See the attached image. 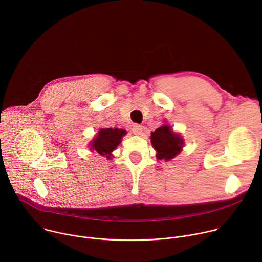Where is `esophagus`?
Returning <instances> with one entry per match:
<instances>
[{"label":"esophagus","mask_w":262,"mask_h":262,"mask_svg":"<svg viewBox=\"0 0 262 262\" xmlns=\"http://www.w3.org/2000/svg\"><path fill=\"white\" fill-rule=\"evenodd\" d=\"M132 129H133V133L135 135H141L143 133V126L140 125V124H134Z\"/></svg>","instance_id":"1"}]
</instances>
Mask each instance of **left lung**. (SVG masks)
Instances as JSON below:
<instances>
[{
  "label": "left lung",
  "mask_w": 262,
  "mask_h": 262,
  "mask_svg": "<svg viewBox=\"0 0 262 262\" xmlns=\"http://www.w3.org/2000/svg\"><path fill=\"white\" fill-rule=\"evenodd\" d=\"M151 144L156 149L159 160L170 161L174 159L183 147L182 138L175 134L169 125H163L151 133Z\"/></svg>",
  "instance_id": "1"
}]
</instances>
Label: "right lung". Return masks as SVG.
<instances>
[{
    "label": "right lung",
    "mask_w": 262,
    "mask_h": 262,
    "mask_svg": "<svg viewBox=\"0 0 262 262\" xmlns=\"http://www.w3.org/2000/svg\"><path fill=\"white\" fill-rule=\"evenodd\" d=\"M126 134L124 129L118 128H101L96 138L93 139L91 145L92 150H95L102 157L111 159L112 152L120 144L122 137Z\"/></svg>",
    "instance_id": "obj_1"
}]
</instances>
